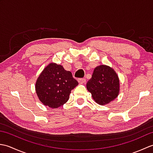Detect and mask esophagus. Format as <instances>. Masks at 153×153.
<instances>
[{
	"label": "esophagus",
	"instance_id": "obj_1",
	"mask_svg": "<svg viewBox=\"0 0 153 153\" xmlns=\"http://www.w3.org/2000/svg\"><path fill=\"white\" fill-rule=\"evenodd\" d=\"M77 81H78V82H79V83L82 84V83H85V82H86V79H85V78H79V79H77Z\"/></svg>",
	"mask_w": 153,
	"mask_h": 153
}]
</instances>
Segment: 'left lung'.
Instances as JSON below:
<instances>
[{"label":"left lung","mask_w":153,"mask_h":153,"mask_svg":"<svg viewBox=\"0 0 153 153\" xmlns=\"http://www.w3.org/2000/svg\"><path fill=\"white\" fill-rule=\"evenodd\" d=\"M87 89L97 103L106 105L114 100L119 94L118 75L110 66L100 65L94 70L92 77L87 83Z\"/></svg>","instance_id":"1"}]
</instances>
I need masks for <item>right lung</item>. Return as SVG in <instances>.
Wrapping results in <instances>:
<instances>
[{"label":"right lung","instance_id":"1","mask_svg":"<svg viewBox=\"0 0 153 153\" xmlns=\"http://www.w3.org/2000/svg\"><path fill=\"white\" fill-rule=\"evenodd\" d=\"M77 85L70 71L65 70L61 65L51 63L37 78L35 91L44 105L57 108L68 101L71 91Z\"/></svg>","mask_w":153,"mask_h":153}]
</instances>
